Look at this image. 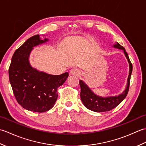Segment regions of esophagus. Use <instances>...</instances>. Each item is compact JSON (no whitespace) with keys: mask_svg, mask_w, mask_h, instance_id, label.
<instances>
[{"mask_svg":"<svg viewBox=\"0 0 146 146\" xmlns=\"http://www.w3.org/2000/svg\"><path fill=\"white\" fill-rule=\"evenodd\" d=\"M81 73V71H80L77 68H73L71 69L70 71V74L71 75H75V76H79Z\"/></svg>","mask_w":146,"mask_h":146,"instance_id":"esophagus-1","label":"esophagus"}]
</instances>
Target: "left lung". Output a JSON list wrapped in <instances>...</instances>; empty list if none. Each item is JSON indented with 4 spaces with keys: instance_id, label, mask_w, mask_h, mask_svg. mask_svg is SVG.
Returning a JSON list of instances; mask_svg holds the SVG:
<instances>
[{
    "instance_id": "obj_1",
    "label": "left lung",
    "mask_w": 146,
    "mask_h": 146,
    "mask_svg": "<svg viewBox=\"0 0 146 146\" xmlns=\"http://www.w3.org/2000/svg\"><path fill=\"white\" fill-rule=\"evenodd\" d=\"M113 46L114 48L122 49L123 52H124V54L129 63V74L127 79V86L124 92H123L122 94L118 96H115V97L105 98L100 97L95 95L82 80H80V88H81L80 97H81V100L83 105L88 109L96 111V112H104V111H109L113 109L114 108L117 107L122 102L123 99L126 97L129 90L131 76L132 71V64L131 61H130L127 52L125 51V49L123 46H121L118 42L117 44H114Z\"/></svg>"
}]
</instances>
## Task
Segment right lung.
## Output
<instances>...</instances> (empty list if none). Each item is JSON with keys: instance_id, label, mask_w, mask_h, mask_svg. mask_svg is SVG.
I'll return each instance as SVG.
<instances>
[{"instance_id": "right-lung-1", "label": "right lung", "mask_w": 146, "mask_h": 146, "mask_svg": "<svg viewBox=\"0 0 146 146\" xmlns=\"http://www.w3.org/2000/svg\"><path fill=\"white\" fill-rule=\"evenodd\" d=\"M35 35L15 50L9 68V81L15 98L24 108L36 112L48 111L58 98V88L66 81L68 73L52 75L31 66L29 57L34 46L48 41Z\"/></svg>"}]
</instances>
